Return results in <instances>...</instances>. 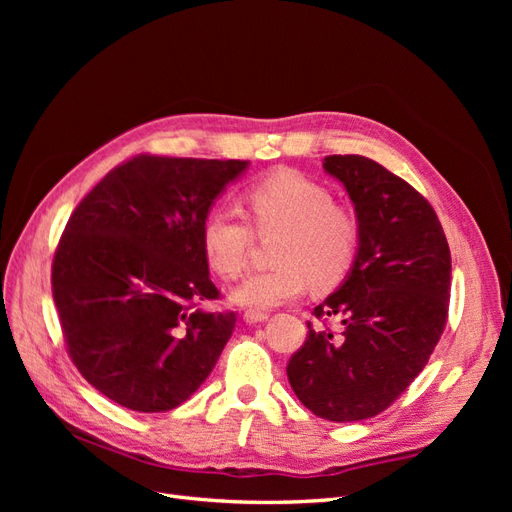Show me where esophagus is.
<instances>
[{"instance_id": "1", "label": "esophagus", "mask_w": 512, "mask_h": 512, "mask_svg": "<svg viewBox=\"0 0 512 512\" xmlns=\"http://www.w3.org/2000/svg\"><path fill=\"white\" fill-rule=\"evenodd\" d=\"M267 318H269V314L267 312H258V309H247V312L243 314V320L247 324H260V322H265Z\"/></svg>"}]
</instances>
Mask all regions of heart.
I'll return each instance as SVG.
<instances>
[{
    "label": "heart",
    "mask_w": 512,
    "mask_h": 512,
    "mask_svg": "<svg viewBox=\"0 0 512 512\" xmlns=\"http://www.w3.org/2000/svg\"><path fill=\"white\" fill-rule=\"evenodd\" d=\"M245 205L260 235L277 232L271 258L275 267L256 271L232 288L230 299L241 307L271 309L284 305L312 284L335 286L350 269L359 228L320 183L297 170H277L245 192ZM209 265L226 280L241 275L254 232L235 211H211L200 230Z\"/></svg>",
    "instance_id": "heart-1"
}]
</instances>
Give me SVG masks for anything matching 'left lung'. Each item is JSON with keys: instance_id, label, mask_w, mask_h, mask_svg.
<instances>
[{"instance_id": "8db88e82", "label": "left lung", "mask_w": 512, "mask_h": 512, "mask_svg": "<svg viewBox=\"0 0 512 512\" xmlns=\"http://www.w3.org/2000/svg\"><path fill=\"white\" fill-rule=\"evenodd\" d=\"M322 168L344 185L359 228L348 275L314 309L344 331L307 324L286 371L307 410L352 423L389 408L427 365L446 324L451 250L433 207L378 162L329 156Z\"/></svg>"}]
</instances>
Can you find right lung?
<instances>
[{"label":"right lung","mask_w":512,"mask_h":512,"mask_svg":"<svg viewBox=\"0 0 512 512\" xmlns=\"http://www.w3.org/2000/svg\"><path fill=\"white\" fill-rule=\"evenodd\" d=\"M250 162L138 156L70 215L53 260V299L70 359L115 404L166 412L207 380L235 312L218 299L200 230Z\"/></svg>","instance_id":"obj_1"}]
</instances>
